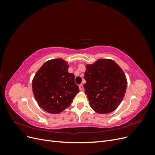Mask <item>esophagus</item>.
<instances>
[{
	"label": "esophagus",
	"mask_w": 155,
	"mask_h": 155,
	"mask_svg": "<svg viewBox=\"0 0 155 155\" xmlns=\"http://www.w3.org/2000/svg\"><path fill=\"white\" fill-rule=\"evenodd\" d=\"M79 90H80V91H83L84 88H83V85H82V84H80V85H79Z\"/></svg>",
	"instance_id": "1"
}]
</instances>
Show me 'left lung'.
Masks as SVG:
<instances>
[{
  "instance_id": "left-lung-1",
  "label": "left lung",
  "mask_w": 155,
  "mask_h": 155,
  "mask_svg": "<svg viewBox=\"0 0 155 155\" xmlns=\"http://www.w3.org/2000/svg\"><path fill=\"white\" fill-rule=\"evenodd\" d=\"M83 85L92 109L99 114L115 110L122 101L127 89V78L113 60L100 59L86 64Z\"/></svg>"
}]
</instances>
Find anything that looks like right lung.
Masks as SVG:
<instances>
[{
  "label": "right lung",
  "instance_id": "add662e5",
  "mask_svg": "<svg viewBox=\"0 0 155 155\" xmlns=\"http://www.w3.org/2000/svg\"><path fill=\"white\" fill-rule=\"evenodd\" d=\"M61 58L45 62L32 80L33 93L39 106L50 114H59L68 108L79 92L74 74Z\"/></svg>",
  "mask_w": 155,
  "mask_h": 155
}]
</instances>
